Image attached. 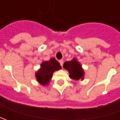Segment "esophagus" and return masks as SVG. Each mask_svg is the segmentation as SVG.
Instances as JSON below:
<instances>
[{
	"label": "esophagus",
	"mask_w": 120,
	"mask_h": 120,
	"mask_svg": "<svg viewBox=\"0 0 120 120\" xmlns=\"http://www.w3.org/2000/svg\"><path fill=\"white\" fill-rule=\"evenodd\" d=\"M59 63H60L61 66L62 67L63 65V59H61V60H60V61H59Z\"/></svg>",
	"instance_id": "obj_1"
}]
</instances>
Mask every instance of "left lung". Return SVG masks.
Masks as SVG:
<instances>
[{"mask_svg":"<svg viewBox=\"0 0 120 120\" xmlns=\"http://www.w3.org/2000/svg\"><path fill=\"white\" fill-rule=\"evenodd\" d=\"M63 67L69 71V77L73 79L79 80L83 79L84 72L81 68V65L75 59H73L71 61L64 63Z\"/></svg>","mask_w":120,"mask_h":120,"instance_id":"8db88e82","label":"left lung"}]
</instances>
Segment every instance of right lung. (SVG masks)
Returning <instances> with one entry per match:
<instances>
[{
	"label": "right lung",
	"mask_w": 120,
	"mask_h": 120,
	"mask_svg": "<svg viewBox=\"0 0 120 120\" xmlns=\"http://www.w3.org/2000/svg\"><path fill=\"white\" fill-rule=\"evenodd\" d=\"M61 69L60 63L55 58H52L47 61H43L41 65V69L36 73L37 80L41 85L47 84L53 76V72Z\"/></svg>",
	"instance_id": "1"
}]
</instances>
